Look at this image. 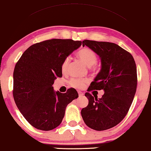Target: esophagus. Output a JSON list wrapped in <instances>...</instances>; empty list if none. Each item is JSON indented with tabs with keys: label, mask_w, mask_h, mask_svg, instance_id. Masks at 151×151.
Returning <instances> with one entry per match:
<instances>
[{
	"label": "esophagus",
	"mask_w": 151,
	"mask_h": 151,
	"mask_svg": "<svg viewBox=\"0 0 151 151\" xmlns=\"http://www.w3.org/2000/svg\"><path fill=\"white\" fill-rule=\"evenodd\" d=\"M78 93H79V97H81V96H83V93L81 92V91H78Z\"/></svg>",
	"instance_id": "esophagus-1"
}]
</instances>
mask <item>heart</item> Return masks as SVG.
Wrapping results in <instances>:
<instances>
[{
    "instance_id": "b5f03b06",
    "label": "heart",
    "mask_w": 151,
    "mask_h": 151,
    "mask_svg": "<svg viewBox=\"0 0 151 151\" xmlns=\"http://www.w3.org/2000/svg\"><path fill=\"white\" fill-rule=\"evenodd\" d=\"M77 56L81 59L84 63L88 66H91L93 70L97 69V65L95 63L98 60V56L96 53L91 49L84 47L82 48L77 52ZM70 63V58H66L63 62L61 65V71L63 73H65L68 70V65ZM88 82L86 79L83 78H72L70 79V84L71 86L76 88H82L85 86L86 83Z\"/></svg>"
}]
</instances>
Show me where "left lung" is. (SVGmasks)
Returning a JSON list of instances; mask_svg holds the SVG:
<instances>
[{"instance_id":"8db88e82","label":"left lung","mask_w":151,"mask_h":151,"mask_svg":"<svg viewBox=\"0 0 151 151\" xmlns=\"http://www.w3.org/2000/svg\"><path fill=\"white\" fill-rule=\"evenodd\" d=\"M87 46L100 56L101 70L87 91H105L101 99L85 93L88 104L81 109L86 125L97 131L110 129L125 117L137 90V67L131 53L118 45L85 40Z\"/></svg>"}]
</instances>
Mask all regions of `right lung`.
I'll return each mask as SVG.
<instances>
[{"label":"right lung","instance_id":"right-lung-1","mask_svg":"<svg viewBox=\"0 0 151 151\" xmlns=\"http://www.w3.org/2000/svg\"><path fill=\"white\" fill-rule=\"evenodd\" d=\"M81 41L51 39L31 45L17 63L13 97L19 110L32 126L49 131L58 127L66 106L79 97L74 88L55 92L52 85L62 77L61 65Z\"/></svg>","mask_w":151,"mask_h":151}]
</instances>
